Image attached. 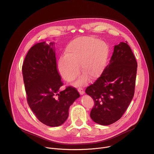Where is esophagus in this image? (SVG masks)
Wrapping results in <instances>:
<instances>
[{"label":"esophagus","instance_id":"obj_1","mask_svg":"<svg viewBox=\"0 0 154 154\" xmlns=\"http://www.w3.org/2000/svg\"><path fill=\"white\" fill-rule=\"evenodd\" d=\"M78 91L79 92V93L81 95H83L84 94V90H83V89L82 88H78Z\"/></svg>","mask_w":154,"mask_h":154}]
</instances>
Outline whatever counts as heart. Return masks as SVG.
Returning a JSON list of instances; mask_svg holds the SVG:
<instances>
[{
    "instance_id": "1",
    "label": "heart",
    "mask_w": 154,
    "mask_h": 154,
    "mask_svg": "<svg viewBox=\"0 0 154 154\" xmlns=\"http://www.w3.org/2000/svg\"><path fill=\"white\" fill-rule=\"evenodd\" d=\"M109 54L106 43L92 36H83L71 41L65 49V55L60 57L58 69L62 77L68 82L73 81L81 70L83 72L75 82L83 86L94 80L103 71Z\"/></svg>"
}]
</instances>
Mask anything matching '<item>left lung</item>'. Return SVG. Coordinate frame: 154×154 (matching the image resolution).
<instances>
[{"mask_svg":"<svg viewBox=\"0 0 154 154\" xmlns=\"http://www.w3.org/2000/svg\"><path fill=\"white\" fill-rule=\"evenodd\" d=\"M137 62L127 42L115 46L109 64L85 93L94 102L90 117L97 124L108 125L125 113L134 93Z\"/></svg>","mask_w":154,"mask_h":154,"instance_id":"1","label":"left lung"}]
</instances>
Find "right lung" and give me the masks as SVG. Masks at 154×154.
I'll return each instance as SVG.
<instances>
[{"label": "right lung", "instance_id": "add662e5", "mask_svg": "<svg viewBox=\"0 0 154 154\" xmlns=\"http://www.w3.org/2000/svg\"><path fill=\"white\" fill-rule=\"evenodd\" d=\"M53 45L36 43L27 54L22 71L32 112L44 124L57 127L67 119L70 106L80 94L71 86L60 91L63 83L57 69Z\"/></svg>", "mask_w": 154, "mask_h": 154}]
</instances>
